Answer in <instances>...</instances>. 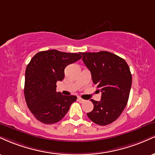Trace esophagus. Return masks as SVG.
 <instances>
[{"mask_svg":"<svg viewBox=\"0 0 155 155\" xmlns=\"http://www.w3.org/2000/svg\"><path fill=\"white\" fill-rule=\"evenodd\" d=\"M78 101L80 103H84L85 101V100H84V99L81 98V97H78Z\"/></svg>","mask_w":155,"mask_h":155,"instance_id":"34e87169","label":"esophagus"}]
</instances>
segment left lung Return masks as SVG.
Masks as SVG:
<instances>
[{"label":"left lung","instance_id":"8db88e82","mask_svg":"<svg viewBox=\"0 0 155 155\" xmlns=\"http://www.w3.org/2000/svg\"><path fill=\"white\" fill-rule=\"evenodd\" d=\"M81 55L92 81L102 92L100 101L90 100L94 108L87 114L94 123L107 125L120 116L127 104L132 85L130 68L124 59L106 51Z\"/></svg>","mask_w":155,"mask_h":155}]
</instances>
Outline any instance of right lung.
<instances>
[{"instance_id":"add662e5","label":"right lung","mask_w":155,"mask_h":155,"mask_svg":"<svg viewBox=\"0 0 155 155\" xmlns=\"http://www.w3.org/2000/svg\"><path fill=\"white\" fill-rule=\"evenodd\" d=\"M81 52L66 53L55 49L39 51L27 65L24 93L33 116L44 124L59 122L65 116L75 95L56 92L58 81L65 77V67L81 58Z\"/></svg>"}]
</instances>
